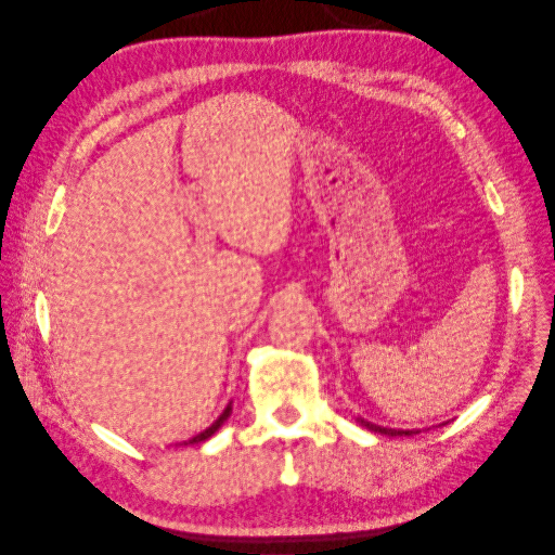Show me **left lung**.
<instances>
[{
	"mask_svg": "<svg viewBox=\"0 0 555 555\" xmlns=\"http://www.w3.org/2000/svg\"><path fill=\"white\" fill-rule=\"evenodd\" d=\"M357 422L361 427H365L367 431H375V434H382V436H413V434H417V431H404V429H388V427H379V425H375V422H367V420H363V417H357Z\"/></svg>",
	"mask_w": 555,
	"mask_h": 555,
	"instance_id": "obj_1",
	"label": "left lung"
}]
</instances>
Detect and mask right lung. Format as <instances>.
I'll use <instances>...</instances> for the list:
<instances>
[{"mask_svg": "<svg viewBox=\"0 0 555 555\" xmlns=\"http://www.w3.org/2000/svg\"><path fill=\"white\" fill-rule=\"evenodd\" d=\"M230 413H232V402L225 406V411L219 415V420L215 422L212 427H207V429H205V431H201L198 436H194V438H190V440H184V444H198V442H203V440H207V438H212V436L221 429L223 422L230 417Z\"/></svg>", "mask_w": 555, "mask_h": 555, "instance_id": "add662e5", "label": "right lung"}]
</instances>
